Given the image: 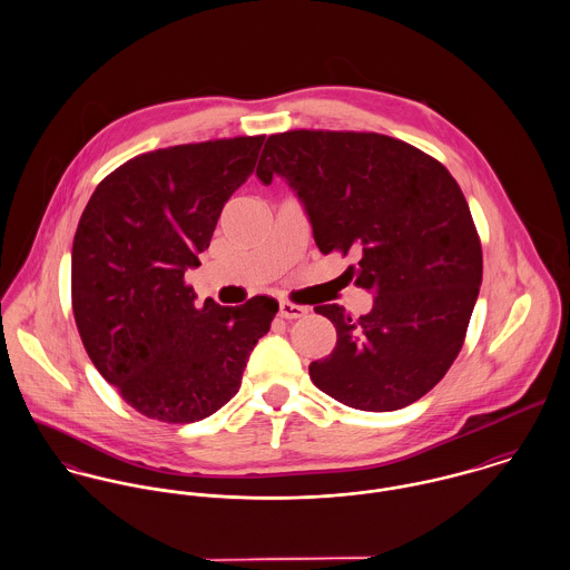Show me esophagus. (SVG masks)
<instances>
[{
  "mask_svg": "<svg viewBox=\"0 0 570 570\" xmlns=\"http://www.w3.org/2000/svg\"><path fill=\"white\" fill-rule=\"evenodd\" d=\"M307 314V307L303 305H294L289 301H283L281 303V309H278V316L285 318V321H296V318H303Z\"/></svg>",
  "mask_w": 570,
  "mask_h": 570,
  "instance_id": "1",
  "label": "esophagus"
}]
</instances>
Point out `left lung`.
<instances>
[{"label": "left lung", "instance_id": "8db88e82", "mask_svg": "<svg viewBox=\"0 0 570 570\" xmlns=\"http://www.w3.org/2000/svg\"><path fill=\"white\" fill-rule=\"evenodd\" d=\"M256 175L298 193L323 254H355V287L373 309L318 305L337 342L309 364L312 382L344 406L389 412L432 391L454 364L479 298L483 249L450 170L404 140L373 131L272 134Z\"/></svg>", "mask_w": 570, "mask_h": 570}]
</instances>
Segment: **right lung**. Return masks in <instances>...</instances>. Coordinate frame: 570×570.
<instances>
[{
	"mask_svg": "<svg viewBox=\"0 0 570 570\" xmlns=\"http://www.w3.org/2000/svg\"><path fill=\"white\" fill-rule=\"evenodd\" d=\"M265 136L177 145L111 170L72 245V312L98 373L140 414L193 423L228 404L278 312L269 296L195 307L197 267Z\"/></svg>",
	"mask_w": 570,
	"mask_h": 570,
	"instance_id": "add662e5",
	"label": "right lung"
}]
</instances>
